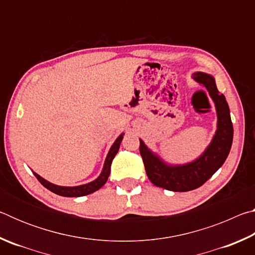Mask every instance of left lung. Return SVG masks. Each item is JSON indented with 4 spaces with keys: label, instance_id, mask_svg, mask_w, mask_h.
<instances>
[{
    "label": "left lung",
    "instance_id": "obj_1",
    "mask_svg": "<svg viewBox=\"0 0 255 255\" xmlns=\"http://www.w3.org/2000/svg\"><path fill=\"white\" fill-rule=\"evenodd\" d=\"M191 77L208 91L217 115L216 131L204 152L191 162L172 164L164 161L139 138V152L148 179L156 187L170 191L185 192L201 187L226 161L233 143L230 107L224 94L218 92L215 77L204 72H195Z\"/></svg>",
    "mask_w": 255,
    "mask_h": 255
}]
</instances>
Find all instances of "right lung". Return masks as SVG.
I'll return each instance as SVG.
<instances>
[{
    "label": "right lung",
    "instance_id": "right-lung-1",
    "mask_svg": "<svg viewBox=\"0 0 255 255\" xmlns=\"http://www.w3.org/2000/svg\"><path fill=\"white\" fill-rule=\"evenodd\" d=\"M125 133H120V135L117 137V139L115 140V143L112 144V146L109 149V152L107 154L106 161L105 164H103L102 171L100 175L98 176L96 180L91 181V182L85 183V184H81V185H74V187H64V185H57L49 182L46 179L42 178L36 172H33V174L36 178L38 179V181L44 185L45 188H47L48 190H50L51 192L56 193L58 196H63V197H83V196H88L90 193L96 192L97 190H99L100 188H102L103 185L106 184L108 178L110 175V167H111V163L112 159L115 158L116 154L118 153L120 144H122L123 138H124Z\"/></svg>",
    "mask_w": 255,
    "mask_h": 255
}]
</instances>
